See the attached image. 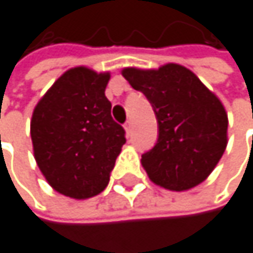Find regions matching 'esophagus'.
<instances>
[{"label":"esophagus","mask_w":253,"mask_h":253,"mask_svg":"<svg viewBox=\"0 0 253 253\" xmlns=\"http://www.w3.org/2000/svg\"><path fill=\"white\" fill-rule=\"evenodd\" d=\"M124 129H126V132H127V133H130V132H132V121H130V120L126 121V124H124Z\"/></svg>","instance_id":"esophagus-1"}]
</instances>
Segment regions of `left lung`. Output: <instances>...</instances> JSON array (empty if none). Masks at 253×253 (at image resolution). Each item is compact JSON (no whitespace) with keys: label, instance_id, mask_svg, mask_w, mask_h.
<instances>
[{"label":"left lung","instance_id":"obj_1","mask_svg":"<svg viewBox=\"0 0 253 253\" xmlns=\"http://www.w3.org/2000/svg\"><path fill=\"white\" fill-rule=\"evenodd\" d=\"M123 77L145 94L159 123L154 148L142 154L150 179L172 191L203 182L227 147L228 117L221 100L185 66L124 68Z\"/></svg>","mask_w":253,"mask_h":253}]
</instances>
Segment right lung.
Segmentation results:
<instances>
[{
    "instance_id": "obj_1",
    "label": "right lung",
    "mask_w": 253,
    "mask_h": 253,
    "mask_svg": "<svg viewBox=\"0 0 253 253\" xmlns=\"http://www.w3.org/2000/svg\"><path fill=\"white\" fill-rule=\"evenodd\" d=\"M109 72L77 66L59 77L31 120L34 156L47 182L72 199L97 196L126 144L105 96Z\"/></svg>"
}]
</instances>
